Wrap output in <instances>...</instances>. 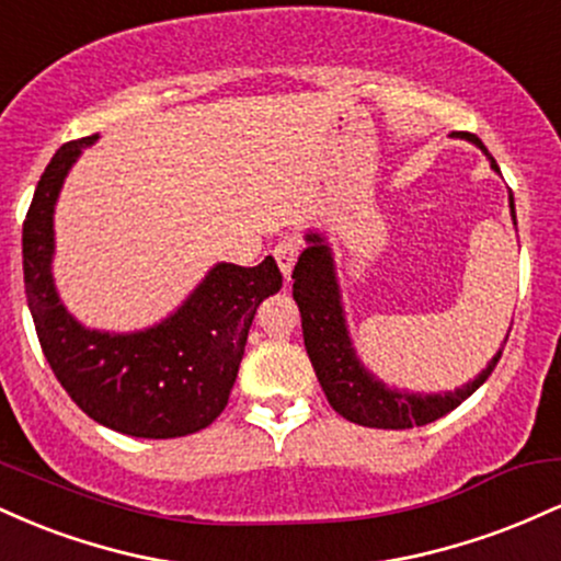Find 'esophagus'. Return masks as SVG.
<instances>
[{
  "label": "esophagus",
  "mask_w": 561,
  "mask_h": 561,
  "mask_svg": "<svg viewBox=\"0 0 561 561\" xmlns=\"http://www.w3.org/2000/svg\"><path fill=\"white\" fill-rule=\"evenodd\" d=\"M298 253H300V244L295 240H282L274 248V259H276V263H279V272L285 274V279H289V274H293V266H295V261H298Z\"/></svg>",
  "instance_id": "obj_1"
}]
</instances>
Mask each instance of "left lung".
I'll return each instance as SVG.
<instances>
[{"label":"left lung","mask_w":561,"mask_h":561,"mask_svg":"<svg viewBox=\"0 0 561 561\" xmlns=\"http://www.w3.org/2000/svg\"><path fill=\"white\" fill-rule=\"evenodd\" d=\"M456 137L480 147L491 169L499 173V165H495L491 152L485 150V145L474 134H456ZM508 216H512L514 229H517V210H514L512 192H508ZM302 240H306V250H302L298 263H295L293 298L300 308L302 343H306L308 358H311L327 401H330L340 416H345L347 422L377 430L422 427V424L440 420L448 411H454L456 405L467 401L491 377V371L501 358V351L506 345L508 332L504 345L495 351V356L488 362L485 369L456 390H403L379 379L362 362L356 345H353L330 234L319 229H306Z\"/></svg>","instance_id":"left-lung-1"}]
</instances>
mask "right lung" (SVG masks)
<instances>
[{
    "mask_svg": "<svg viewBox=\"0 0 561 561\" xmlns=\"http://www.w3.org/2000/svg\"><path fill=\"white\" fill-rule=\"evenodd\" d=\"M94 137L68 141L38 179L23 224V279L38 343L83 414L131 437H182L208 427L234 388L255 311L279 293L266 255L244 268L218 261L156 324L111 332L81 324L55 285V208L70 169Z\"/></svg>",
    "mask_w": 561,
    "mask_h": 561,
    "instance_id": "right-lung-1",
    "label": "right lung"
}]
</instances>
